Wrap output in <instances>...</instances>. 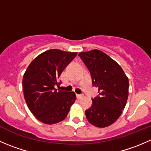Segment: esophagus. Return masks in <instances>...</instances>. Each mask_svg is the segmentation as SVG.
<instances>
[{
  "mask_svg": "<svg viewBox=\"0 0 151 151\" xmlns=\"http://www.w3.org/2000/svg\"><path fill=\"white\" fill-rule=\"evenodd\" d=\"M83 95H77V99H81L82 98H83Z\"/></svg>",
  "mask_w": 151,
  "mask_h": 151,
  "instance_id": "esophagus-1",
  "label": "esophagus"
}]
</instances>
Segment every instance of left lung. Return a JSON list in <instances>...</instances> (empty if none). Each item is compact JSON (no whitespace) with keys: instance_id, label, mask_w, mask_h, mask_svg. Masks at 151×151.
Wrapping results in <instances>:
<instances>
[{"instance_id":"obj_1","label":"left lung","mask_w":151,"mask_h":151,"mask_svg":"<svg viewBox=\"0 0 151 151\" xmlns=\"http://www.w3.org/2000/svg\"><path fill=\"white\" fill-rule=\"evenodd\" d=\"M89 70L92 84L99 88L98 96L85 110L88 122L96 127L110 126L118 119L129 96V79L121 66L98 50L78 55Z\"/></svg>"}]
</instances>
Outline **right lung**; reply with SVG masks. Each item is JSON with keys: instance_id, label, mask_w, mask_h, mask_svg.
Wrapping results in <instances>:
<instances>
[{"instance_id": "obj_1", "label": "right lung", "mask_w": 151, "mask_h": 151, "mask_svg": "<svg viewBox=\"0 0 151 151\" xmlns=\"http://www.w3.org/2000/svg\"><path fill=\"white\" fill-rule=\"evenodd\" d=\"M77 52L58 49L38 55L25 71L22 89L25 102L33 115L45 124H55L66 118L75 102L74 92L55 89L60 85L62 71L76 57Z\"/></svg>"}]
</instances>
